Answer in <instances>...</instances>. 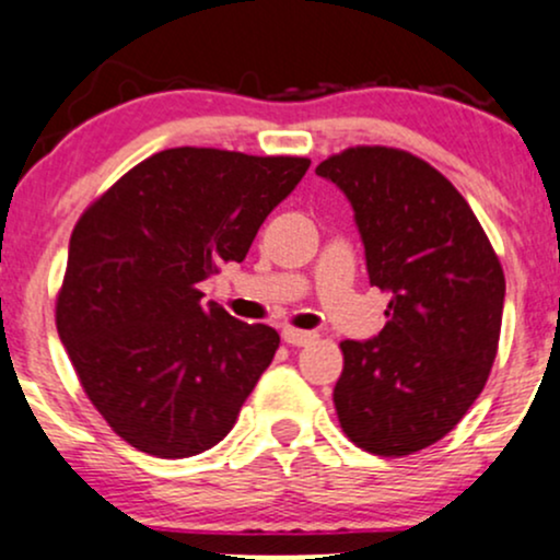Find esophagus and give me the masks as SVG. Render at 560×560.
<instances>
[{
  "label": "esophagus",
  "mask_w": 560,
  "mask_h": 560,
  "mask_svg": "<svg viewBox=\"0 0 560 560\" xmlns=\"http://www.w3.org/2000/svg\"><path fill=\"white\" fill-rule=\"evenodd\" d=\"M281 337H284V342L292 345V347H305V345L316 342V334H313V331H302V329H292V326H287V329L281 331Z\"/></svg>",
  "instance_id": "obj_1"
}]
</instances>
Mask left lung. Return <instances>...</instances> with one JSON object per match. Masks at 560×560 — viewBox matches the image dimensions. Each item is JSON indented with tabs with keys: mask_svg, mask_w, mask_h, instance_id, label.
<instances>
[{
	"mask_svg": "<svg viewBox=\"0 0 560 560\" xmlns=\"http://www.w3.org/2000/svg\"><path fill=\"white\" fill-rule=\"evenodd\" d=\"M316 173L350 199L371 287L389 294L378 337L339 345V427L384 458L419 453L458 427L490 378L503 266L460 191L427 160L350 147Z\"/></svg>",
	"mask_w": 560,
	"mask_h": 560,
	"instance_id": "8db88e82",
	"label": "left lung"
}]
</instances>
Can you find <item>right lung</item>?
Returning a JSON list of instances; mask_svg holds the SVG:
<instances>
[{
  "label": "right lung",
  "instance_id": "obj_1",
  "mask_svg": "<svg viewBox=\"0 0 560 560\" xmlns=\"http://www.w3.org/2000/svg\"><path fill=\"white\" fill-rule=\"evenodd\" d=\"M307 168V158L176 147L141 160L83 210L57 334L86 397L131 447L189 458L231 432L279 334L205 305L199 281L244 260Z\"/></svg>",
  "mask_w": 560,
  "mask_h": 560
}]
</instances>
